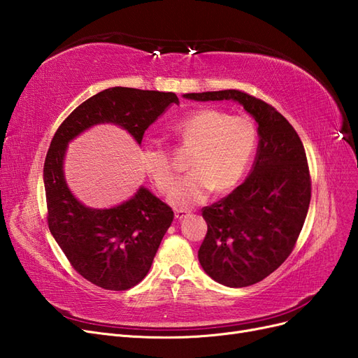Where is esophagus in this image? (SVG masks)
<instances>
[{"label":"esophagus","instance_id":"esophagus-1","mask_svg":"<svg viewBox=\"0 0 358 358\" xmlns=\"http://www.w3.org/2000/svg\"><path fill=\"white\" fill-rule=\"evenodd\" d=\"M187 215H188V210H183V209H176V210H175V218H176V220L185 218Z\"/></svg>","mask_w":358,"mask_h":358}]
</instances>
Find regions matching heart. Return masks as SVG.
<instances>
[{
	"label": "heart",
	"mask_w": 358,
	"mask_h": 358,
	"mask_svg": "<svg viewBox=\"0 0 358 358\" xmlns=\"http://www.w3.org/2000/svg\"><path fill=\"white\" fill-rule=\"evenodd\" d=\"M178 145L191 150L187 176L179 179L170 194L176 208H191L209 197L212 189L229 192L243 178L257 146L255 124L243 115H227L216 109H200L170 127ZM143 164L161 194H169L176 170L166 148L146 145Z\"/></svg>",
	"instance_id": "b5f03b06"
}]
</instances>
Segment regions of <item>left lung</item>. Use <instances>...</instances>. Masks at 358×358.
Instances as JSON below:
<instances>
[{
    "label": "left lung",
    "instance_id": "8db88e82",
    "mask_svg": "<svg viewBox=\"0 0 358 358\" xmlns=\"http://www.w3.org/2000/svg\"><path fill=\"white\" fill-rule=\"evenodd\" d=\"M197 101L234 100L258 122L254 169L229 196L201 209L208 233L199 249L203 270L225 287L267 278L294 249L310 203V175L296 129L273 106L239 90L185 94Z\"/></svg>",
    "mask_w": 358,
    "mask_h": 358
}]
</instances>
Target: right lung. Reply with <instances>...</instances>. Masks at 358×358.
Returning a JSON list of instances; mask_svg holds the SVG:
<instances>
[{
  "mask_svg": "<svg viewBox=\"0 0 358 358\" xmlns=\"http://www.w3.org/2000/svg\"><path fill=\"white\" fill-rule=\"evenodd\" d=\"M171 103L179 104L173 92L115 86L76 107L50 142L43 170L49 230L76 272L100 288L125 291L137 285L152 266L175 213L146 188L112 209L86 208L64 179L67 145L86 128L104 122L125 128L142 143L146 128Z\"/></svg>",
  "mask_w": 358,
  "mask_h": 358,
  "instance_id": "1",
  "label": "right lung"
}]
</instances>
